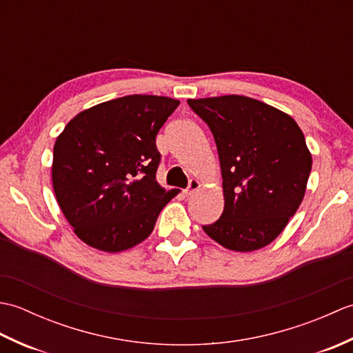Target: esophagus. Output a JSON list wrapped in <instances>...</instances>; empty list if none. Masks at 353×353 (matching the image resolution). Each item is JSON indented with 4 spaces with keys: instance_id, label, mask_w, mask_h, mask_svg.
Returning <instances> with one entry per match:
<instances>
[{
    "instance_id": "34e87169",
    "label": "esophagus",
    "mask_w": 353,
    "mask_h": 353,
    "mask_svg": "<svg viewBox=\"0 0 353 353\" xmlns=\"http://www.w3.org/2000/svg\"><path fill=\"white\" fill-rule=\"evenodd\" d=\"M200 186H201V183L197 181V179H191L188 188L185 190V194H186V196H191V194L196 192L200 188Z\"/></svg>"
}]
</instances>
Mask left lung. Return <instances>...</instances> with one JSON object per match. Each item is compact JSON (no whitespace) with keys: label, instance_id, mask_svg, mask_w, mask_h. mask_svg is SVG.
<instances>
[{"label":"left lung","instance_id":"8db88e82","mask_svg":"<svg viewBox=\"0 0 353 353\" xmlns=\"http://www.w3.org/2000/svg\"><path fill=\"white\" fill-rule=\"evenodd\" d=\"M219 150L224 209L203 226L234 252H253L279 236L305 197L312 167L303 132L288 114L244 95L188 100Z\"/></svg>","mask_w":353,"mask_h":353}]
</instances>
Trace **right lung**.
<instances>
[{"mask_svg": "<svg viewBox=\"0 0 353 353\" xmlns=\"http://www.w3.org/2000/svg\"><path fill=\"white\" fill-rule=\"evenodd\" d=\"M159 95H127L74 117L52 150V188L81 241L118 253L152 234L176 196L157 183L156 134L179 106Z\"/></svg>", "mask_w": 353, "mask_h": 353, "instance_id": "1", "label": "right lung"}]
</instances>
